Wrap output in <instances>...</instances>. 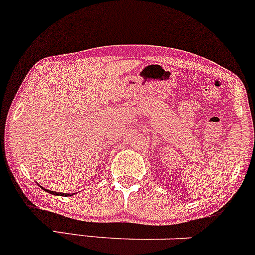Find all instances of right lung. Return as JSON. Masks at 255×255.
I'll list each match as a JSON object with an SVG mask.
<instances>
[{
	"label": "right lung",
	"mask_w": 255,
	"mask_h": 255,
	"mask_svg": "<svg viewBox=\"0 0 255 255\" xmlns=\"http://www.w3.org/2000/svg\"><path fill=\"white\" fill-rule=\"evenodd\" d=\"M41 189L43 190V191L48 192V194H52V195H55V196H72L74 194H61V192H57V191H52V190H48V189H44V187L41 186Z\"/></svg>",
	"instance_id": "add662e5"
}]
</instances>
